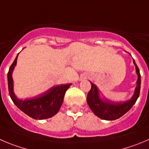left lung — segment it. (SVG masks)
I'll use <instances>...</instances> for the list:
<instances>
[{"label":"left lung","instance_id":"left-lung-1","mask_svg":"<svg viewBox=\"0 0 149 149\" xmlns=\"http://www.w3.org/2000/svg\"><path fill=\"white\" fill-rule=\"evenodd\" d=\"M134 62L135 65L136 72L137 74V87L134 90V93L131 99L129 101H123V102L116 103L112 102L107 99H101L99 95V91L95 84L91 83V89L89 91L87 96V102L93 113L96 116L103 120H113L120 118L126 114L129 109H131L136 101L140 95V84H141V79H140V73L138 67Z\"/></svg>","mask_w":149,"mask_h":149}]
</instances>
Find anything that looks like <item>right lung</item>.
Instances as JSON below:
<instances>
[{"label":"right lung","mask_w":149,"mask_h":149,"mask_svg":"<svg viewBox=\"0 0 149 149\" xmlns=\"http://www.w3.org/2000/svg\"><path fill=\"white\" fill-rule=\"evenodd\" d=\"M18 54L9 68L7 74L9 95L12 101L20 110L32 118L43 120L51 118L59 112L63 103L65 92L70 87L71 84L54 86L44 93L34 98H27L23 101L19 99L14 93L12 79V72L17 64Z\"/></svg>","instance_id":"add662e5"}]
</instances>
